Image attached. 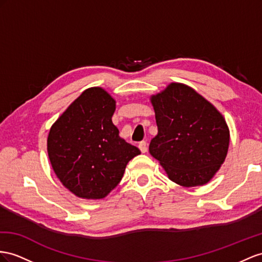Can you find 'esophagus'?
Returning a JSON list of instances; mask_svg holds the SVG:
<instances>
[{"mask_svg":"<svg viewBox=\"0 0 262 262\" xmlns=\"http://www.w3.org/2000/svg\"><path fill=\"white\" fill-rule=\"evenodd\" d=\"M138 147H139V149H140V151H142V152H146L147 149H148V148H147V143L146 142H142V143L139 144Z\"/></svg>","mask_w":262,"mask_h":262,"instance_id":"34e87169","label":"esophagus"}]
</instances>
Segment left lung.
Masks as SVG:
<instances>
[{
  "label": "left lung",
  "instance_id": "8db88e82",
  "mask_svg": "<svg viewBox=\"0 0 262 262\" xmlns=\"http://www.w3.org/2000/svg\"><path fill=\"white\" fill-rule=\"evenodd\" d=\"M158 127L150 155L171 182L183 187L206 185L224 164L230 133L216 107L190 86L170 83L150 96Z\"/></svg>",
  "mask_w": 262,
  "mask_h": 262
}]
</instances>
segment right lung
Returning <instances> with one entry per match:
<instances>
[{
	"label": "right lung",
	"instance_id": "obj_1",
	"mask_svg": "<svg viewBox=\"0 0 262 262\" xmlns=\"http://www.w3.org/2000/svg\"><path fill=\"white\" fill-rule=\"evenodd\" d=\"M116 100L102 87L85 90L52 125L48 154L59 182L78 198L103 199L140 150L119 136Z\"/></svg>",
	"mask_w": 262,
	"mask_h": 262
}]
</instances>
